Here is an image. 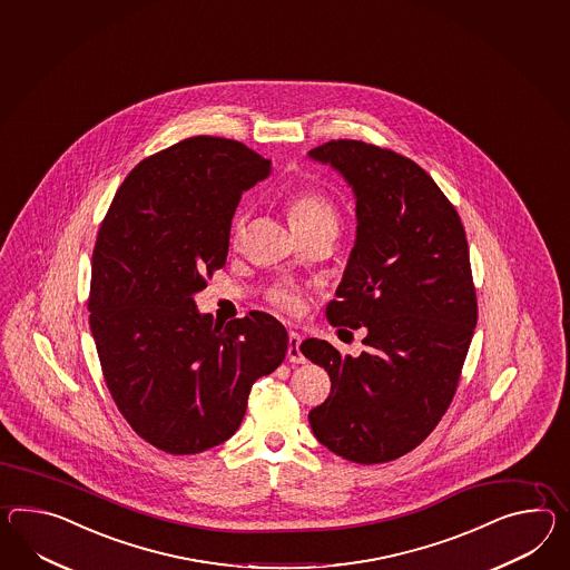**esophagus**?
Masks as SVG:
<instances>
[{"mask_svg": "<svg viewBox=\"0 0 570 570\" xmlns=\"http://www.w3.org/2000/svg\"><path fill=\"white\" fill-rule=\"evenodd\" d=\"M286 356H288V361L294 362V364H303V362H306L303 352H301V335L296 334V332L288 334V352H286Z\"/></svg>", "mask_w": 570, "mask_h": 570, "instance_id": "obj_1", "label": "esophagus"}]
</instances>
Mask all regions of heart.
<instances>
[{"mask_svg": "<svg viewBox=\"0 0 570 570\" xmlns=\"http://www.w3.org/2000/svg\"><path fill=\"white\" fill-rule=\"evenodd\" d=\"M286 208H288L294 230H306V228H317V226L335 228V224H337V206H335L332 195L325 194L317 187L294 189L286 197ZM245 226H247V209H238L235 220H233V230H230L233 243H238L243 238ZM267 298L278 311L288 313V315H296L303 308L301 292L292 286H284V284L274 286L267 294Z\"/></svg>", "mask_w": 570, "mask_h": 570, "instance_id": "b5f03b06", "label": "heart"}]
</instances>
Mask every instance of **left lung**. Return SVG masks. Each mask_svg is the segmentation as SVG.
<instances>
[{"label": "left lung", "instance_id": "8db88e82", "mask_svg": "<svg viewBox=\"0 0 570 570\" xmlns=\"http://www.w3.org/2000/svg\"><path fill=\"white\" fill-rule=\"evenodd\" d=\"M308 156L356 194V245L325 315L334 327L366 330L358 358L325 340L301 344L332 379L308 422L335 455L387 463L434 431L458 391L478 321L468 238L455 206L402 154L332 139Z\"/></svg>", "mask_w": 570, "mask_h": 570}]
</instances>
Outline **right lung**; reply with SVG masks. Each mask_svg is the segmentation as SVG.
<instances>
[{
  "instance_id": "right-lung-1",
  "label": "right lung",
  "mask_w": 570,
  "mask_h": 570,
  "mask_svg": "<svg viewBox=\"0 0 570 570\" xmlns=\"http://www.w3.org/2000/svg\"><path fill=\"white\" fill-rule=\"evenodd\" d=\"M269 165L236 139H183L127 175L100 224L88 294L100 368L127 424L168 455L228 441L253 383L286 356L272 315L218 325L194 303L226 264L240 195Z\"/></svg>"
}]
</instances>
